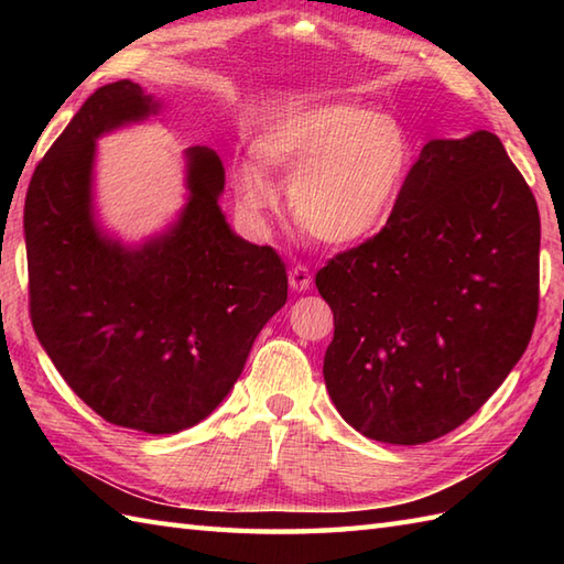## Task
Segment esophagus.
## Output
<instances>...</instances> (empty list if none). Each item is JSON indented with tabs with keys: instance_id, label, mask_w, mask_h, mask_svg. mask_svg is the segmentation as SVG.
Returning a JSON list of instances; mask_svg holds the SVG:
<instances>
[{
	"instance_id": "obj_1",
	"label": "esophagus",
	"mask_w": 564,
	"mask_h": 564,
	"mask_svg": "<svg viewBox=\"0 0 564 564\" xmlns=\"http://www.w3.org/2000/svg\"><path fill=\"white\" fill-rule=\"evenodd\" d=\"M289 283L297 293L310 291V285H313V273L307 271V267H301V263H297V267H293L289 273Z\"/></svg>"
}]
</instances>
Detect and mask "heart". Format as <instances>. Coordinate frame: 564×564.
<instances>
[{"instance_id":"b5f03b06","label":"heart","mask_w":564,"mask_h":564,"mask_svg":"<svg viewBox=\"0 0 564 564\" xmlns=\"http://www.w3.org/2000/svg\"><path fill=\"white\" fill-rule=\"evenodd\" d=\"M254 152L267 170L291 178L297 227L332 247L361 245L388 223L416 160L398 118L354 101L283 113L261 130ZM235 194L251 218L279 206L271 178L251 164L237 172Z\"/></svg>"}]
</instances>
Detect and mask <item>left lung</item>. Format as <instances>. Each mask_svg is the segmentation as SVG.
Instances as JSON below:
<instances>
[{
    "mask_svg": "<svg viewBox=\"0 0 564 564\" xmlns=\"http://www.w3.org/2000/svg\"><path fill=\"white\" fill-rule=\"evenodd\" d=\"M538 251L541 215L501 140H429L386 227L317 271L339 414L398 446L470 419L531 341Z\"/></svg>",
    "mask_w": 564,
    "mask_h": 564,
    "instance_id": "8db88e82",
    "label": "left lung"
}]
</instances>
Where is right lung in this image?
<instances>
[{
	"mask_svg": "<svg viewBox=\"0 0 564 564\" xmlns=\"http://www.w3.org/2000/svg\"><path fill=\"white\" fill-rule=\"evenodd\" d=\"M158 111L130 79L94 91L35 166L23 235L31 322L57 373L106 422L176 434L232 390L289 275L271 247L230 230L225 170L208 148L186 150L188 200L170 230L140 247L101 232L97 138Z\"/></svg>",
	"mask_w": 564,
	"mask_h": 564,
	"instance_id": "obj_1",
	"label": "right lung"
}]
</instances>
